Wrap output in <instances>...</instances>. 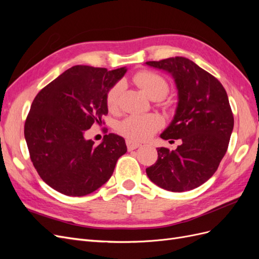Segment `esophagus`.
<instances>
[{
	"label": "esophagus",
	"mask_w": 259,
	"mask_h": 259,
	"mask_svg": "<svg viewBox=\"0 0 259 259\" xmlns=\"http://www.w3.org/2000/svg\"><path fill=\"white\" fill-rule=\"evenodd\" d=\"M126 146L128 150H135L138 147L142 146V144L135 142V140H132V139H126Z\"/></svg>",
	"instance_id": "obj_1"
}]
</instances>
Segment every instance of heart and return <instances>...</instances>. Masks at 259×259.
I'll return each mask as SVG.
<instances>
[{
  "label": "heart",
  "mask_w": 259,
  "mask_h": 259,
  "mask_svg": "<svg viewBox=\"0 0 259 259\" xmlns=\"http://www.w3.org/2000/svg\"><path fill=\"white\" fill-rule=\"evenodd\" d=\"M134 82L151 99L159 97L163 99L168 93V84L165 79L154 72H138L134 75ZM122 91V82H117L109 89L106 95V104L109 110H115ZM161 125V117L155 114H132L119 123L117 132L133 140H144L153 135Z\"/></svg>",
  "instance_id": "b5f03b06"
}]
</instances>
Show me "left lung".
Wrapping results in <instances>:
<instances>
[{
    "mask_svg": "<svg viewBox=\"0 0 259 259\" xmlns=\"http://www.w3.org/2000/svg\"><path fill=\"white\" fill-rule=\"evenodd\" d=\"M146 65L173 77L177 107L160 137L182 140L176 150L156 148L158 161L146 173L165 190H192L214 175L228 148L233 130L228 96L216 77L188 58L171 57Z\"/></svg>",
    "mask_w": 259,
    "mask_h": 259,
    "instance_id": "8db88e82",
    "label": "left lung"
}]
</instances>
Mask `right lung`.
I'll return each mask as SVG.
<instances>
[{
	"label": "right lung",
	"mask_w": 259,
	"mask_h": 259,
	"mask_svg": "<svg viewBox=\"0 0 259 259\" xmlns=\"http://www.w3.org/2000/svg\"><path fill=\"white\" fill-rule=\"evenodd\" d=\"M126 67L74 66L37 94L25 123V138L36 171L50 187L69 197H83L110 179L117 159L126 153L123 137L86 139L94 123L108 113L106 95Z\"/></svg>",
	"instance_id": "right-lung-1"
}]
</instances>
